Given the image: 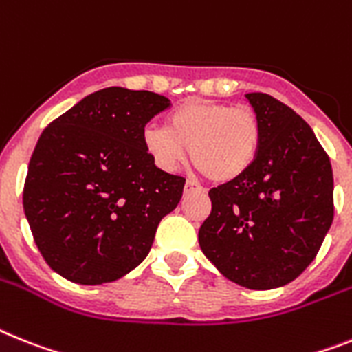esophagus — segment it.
<instances>
[{"mask_svg": "<svg viewBox=\"0 0 352 352\" xmlns=\"http://www.w3.org/2000/svg\"><path fill=\"white\" fill-rule=\"evenodd\" d=\"M191 191H204V188L200 184L193 181H188L184 186V193H191Z\"/></svg>", "mask_w": 352, "mask_h": 352, "instance_id": "34e87169", "label": "esophagus"}]
</instances>
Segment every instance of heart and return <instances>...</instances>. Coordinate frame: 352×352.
<instances>
[{
  "mask_svg": "<svg viewBox=\"0 0 352 352\" xmlns=\"http://www.w3.org/2000/svg\"><path fill=\"white\" fill-rule=\"evenodd\" d=\"M263 125L250 105L190 100L168 114L166 129L146 126L143 146L164 171H175L190 150L191 161L212 182H231L259 155Z\"/></svg>",
  "mask_w": 352,
  "mask_h": 352,
  "instance_id": "b5f03b06",
  "label": "heart"
}]
</instances>
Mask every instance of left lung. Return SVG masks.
<instances>
[{
	"label": "left lung",
	"instance_id": "1",
	"mask_svg": "<svg viewBox=\"0 0 352 352\" xmlns=\"http://www.w3.org/2000/svg\"><path fill=\"white\" fill-rule=\"evenodd\" d=\"M263 125L259 155L245 175L209 191L202 252L236 285L279 288L315 259L331 227L333 170L311 126L270 94L249 93Z\"/></svg>",
	"mask_w": 352,
	"mask_h": 352
}]
</instances>
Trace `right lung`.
Instances as JSON below:
<instances>
[{
	"mask_svg": "<svg viewBox=\"0 0 352 352\" xmlns=\"http://www.w3.org/2000/svg\"><path fill=\"white\" fill-rule=\"evenodd\" d=\"M168 107L161 94L107 87L41 134L23 208L44 261L67 281L102 285L129 274L177 208L186 179L159 170L143 146L144 125Z\"/></svg>",
	"mask_w": 352,
	"mask_h": 352,
	"instance_id": "1",
	"label": "right lung"
}]
</instances>
